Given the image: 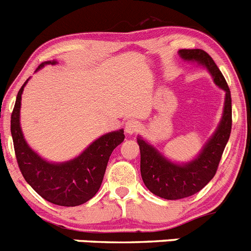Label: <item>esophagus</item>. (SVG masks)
Here are the masks:
<instances>
[{
    "label": "esophagus",
    "mask_w": 251,
    "mask_h": 251,
    "mask_svg": "<svg viewBox=\"0 0 251 251\" xmlns=\"http://www.w3.org/2000/svg\"><path fill=\"white\" fill-rule=\"evenodd\" d=\"M139 128H141V124H139V122L137 119H129L126 123V132L128 134H134V133L138 132Z\"/></svg>",
    "instance_id": "obj_1"
}]
</instances>
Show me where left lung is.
<instances>
[{"mask_svg":"<svg viewBox=\"0 0 251 251\" xmlns=\"http://www.w3.org/2000/svg\"><path fill=\"white\" fill-rule=\"evenodd\" d=\"M179 55L185 60H194L205 65L214 81L226 92L221 123L203 147L200 156L187 165H175L162 156L156 148L142 138L137 139L141 150V175L146 187L152 194L166 200H179L201 191L216 174L232 126L231 94L225 77L212 57L201 49H182Z\"/></svg>","mask_w":251,"mask_h":251,"instance_id":"obj_1","label":"left lung"}]
</instances>
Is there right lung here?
Returning a JSON list of instances; mask_svg holds the SVG:
<instances>
[{
	"label": "right lung",
	"mask_w": 251,
	"mask_h": 251,
	"mask_svg": "<svg viewBox=\"0 0 251 251\" xmlns=\"http://www.w3.org/2000/svg\"><path fill=\"white\" fill-rule=\"evenodd\" d=\"M44 64H41L39 69L43 68ZM52 64H55V61H52ZM26 83L27 80L17 93L16 103L11 114L13 148L22 176L26 182L49 202L68 207L85 203L100 188L110 154L113 150L124 141L123 129L100 137L73 161L60 165L49 163L28 147L22 136L20 106L22 90Z\"/></svg>",
	"instance_id": "right-lung-1"
}]
</instances>
